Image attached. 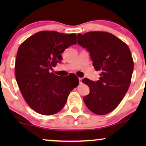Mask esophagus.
Wrapping results in <instances>:
<instances>
[{"instance_id": "esophagus-1", "label": "esophagus", "mask_w": 146, "mask_h": 146, "mask_svg": "<svg viewBox=\"0 0 146 146\" xmlns=\"http://www.w3.org/2000/svg\"><path fill=\"white\" fill-rule=\"evenodd\" d=\"M78 80H79L80 84H82V78H79Z\"/></svg>"}]
</instances>
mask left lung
<instances>
[{"instance_id":"8db88e82","label":"left lung","mask_w":146,"mask_h":146,"mask_svg":"<svg viewBox=\"0 0 146 146\" xmlns=\"http://www.w3.org/2000/svg\"><path fill=\"white\" fill-rule=\"evenodd\" d=\"M77 36L78 44L89 52L96 70L102 72L99 80H82L90 88L84 102L96 114H107L119 105L130 84L133 70L131 52L126 44L106 32Z\"/></svg>"}]
</instances>
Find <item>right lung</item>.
Returning a JSON list of instances; mask_svg holds the SVG:
<instances>
[{
	"label": "right lung",
	"instance_id": "1",
	"mask_svg": "<svg viewBox=\"0 0 146 146\" xmlns=\"http://www.w3.org/2000/svg\"><path fill=\"white\" fill-rule=\"evenodd\" d=\"M76 44L75 34L41 31L20 46L15 62V76L24 98L29 106L42 115H52L66 103L70 92L77 87L74 76L61 77L50 72L61 63L62 53Z\"/></svg>",
	"mask_w": 146,
	"mask_h": 146
}]
</instances>
